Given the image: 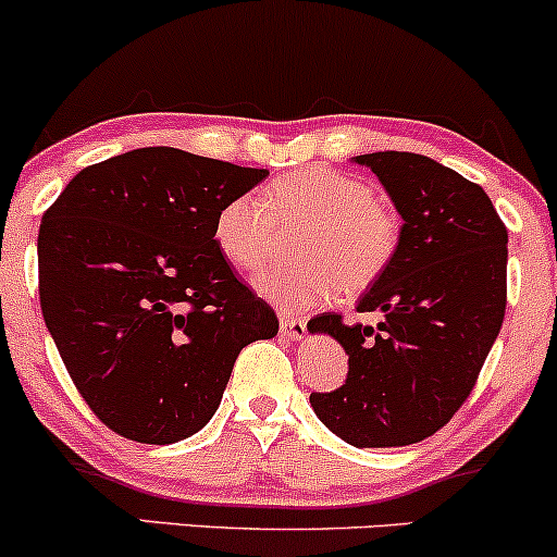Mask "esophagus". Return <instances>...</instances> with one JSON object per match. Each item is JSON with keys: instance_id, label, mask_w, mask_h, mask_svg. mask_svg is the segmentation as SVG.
<instances>
[{"instance_id": "1", "label": "esophagus", "mask_w": 557, "mask_h": 557, "mask_svg": "<svg viewBox=\"0 0 557 557\" xmlns=\"http://www.w3.org/2000/svg\"><path fill=\"white\" fill-rule=\"evenodd\" d=\"M280 335L287 337V341H300L306 335V322L296 317H283L280 319Z\"/></svg>"}]
</instances>
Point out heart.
<instances>
[{
    "label": "heart",
    "instance_id": "1",
    "mask_svg": "<svg viewBox=\"0 0 557 557\" xmlns=\"http://www.w3.org/2000/svg\"><path fill=\"white\" fill-rule=\"evenodd\" d=\"M280 227L296 230L300 259L253 283L283 309H309L335 293H361L385 274L398 251L400 225L359 177L327 168H300L277 177L264 198H230L214 220V240L227 264L257 272L274 257Z\"/></svg>",
    "mask_w": 557,
    "mask_h": 557
}]
</instances>
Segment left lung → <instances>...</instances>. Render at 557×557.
<instances>
[{"label":"left lung","instance_id":"8db88e82","mask_svg":"<svg viewBox=\"0 0 557 557\" xmlns=\"http://www.w3.org/2000/svg\"><path fill=\"white\" fill-rule=\"evenodd\" d=\"M380 177L403 216L398 251L356 311L309 322L348 354L345 385L311 393V408L354 447H400L443 430L482 372L505 317L508 230L482 185L411 151L354 157Z\"/></svg>","mask_w":557,"mask_h":557}]
</instances>
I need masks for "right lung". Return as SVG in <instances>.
Masks as SVG:
<instances>
[{"label":"right lung","instance_id":"add662e5","mask_svg":"<svg viewBox=\"0 0 557 557\" xmlns=\"http://www.w3.org/2000/svg\"><path fill=\"white\" fill-rule=\"evenodd\" d=\"M270 170L149 146L81 170L41 216L38 298L88 408L146 445L214 417L233 363L277 335L272 306L214 240L230 198Z\"/></svg>","mask_w":557,"mask_h":557}]
</instances>
